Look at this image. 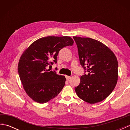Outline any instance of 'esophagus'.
Here are the masks:
<instances>
[{
	"label": "esophagus",
	"mask_w": 130,
	"mask_h": 130,
	"mask_svg": "<svg viewBox=\"0 0 130 130\" xmlns=\"http://www.w3.org/2000/svg\"><path fill=\"white\" fill-rule=\"evenodd\" d=\"M65 77H66V79H67V80H69L71 78V76H67V75Z\"/></svg>",
	"instance_id": "1"
}]
</instances>
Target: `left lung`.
I'll use <instances>...</instances> for the list:
<instances>
[{
	"label": "left lung",
	"mask_w": 130,
	"mask_h": 130,
	"mask_svg": "<svg viewBox=\"0 0 130 130\" xmlns=\"http://www.w3.org/2000/svg\"><path fill=\"white\" fill-rule=\"evenodd\" d=\"M73 38L78 47L80 63L84 70L80 83L75 87L76 94L90 104L103 101L117 84V58L108 47L97 40L80 37Z\"/></svg>",
	"instance_id": "8db88e82"
}]
</instances>
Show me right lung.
<instances>
[{
  "label": "right lung",
  "instance_id": "1",
  "mask_svg": "<svg viewBox=\"0 0 130 130\" xmlns=\"http://www.w3.org/2000/svg\"><path fill=\"white\" fill-rule=\"evenodd\" d=\"M73 43L69 36H48L35 41L23 52L18 63V72L24 90L34 101L46 103L62 90L65 77L47 68L57 63L61 49Z\"/></svg>",
  "mask_w": 130,
  "mask_h": 130
}]
</instances>
